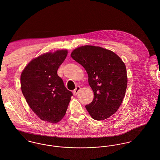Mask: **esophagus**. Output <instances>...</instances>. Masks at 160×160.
Returning a JSON list of instances; mask_svg holds the SVG:
<instances>
[{
  "mask_svg": "<svg viewBox=\"0 0 160 160\" xmlns=\"http://www.w3.org/2000/svg\"><path fill=\"white\" fill-rule=\"evenodd\" d=\"M80 89H81V87H79V86L76 87V88L73 90V92L74 95H76L78 94V93L79 92V91L80 90Z\"/></svg>",
  "mask_w": 160,
  "mask_h": 160,
  "instance_id": "obj_1",
  "label": "esophagus"
}]
</instances>
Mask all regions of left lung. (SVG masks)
Masks as SVG:
<instances>
[{
    "label": "left lung",
    "mask_w": 160,
    "mask_h": 160,
    "mask_svg": "<svg viewBox=\"0 0 160 160\" xmlns=\"http://www.w3.org/2000/svg\"><path fill=\"white\" fill-rule=\"evenodd\" d=\"M71 57L86 70L93 91V101L86 106L89 114L96 120L113 115L127 87V69L122 60L111 51L88 45L75 49Z\"/></svg>",
    "instance_id": "left-lung-1"
}]
</instances>
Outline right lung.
I'll return each instance as SVG.
<instances>
[{"label":"right lung","mask_w":160,"mask_h":160,"mask_svg":"<svg viewBox=\"0 0 160 160\" xmlns=\"http://www.w3.org/2000/svg\"><path fill=\"white\" fill-rule=\"evenodd\" d=\"M67 53V50H59L43 54L32 60L21 73L22 94L31 109L44 121L59 122L73 96L58 74Z\"/></svg>","instance_id":"right-lung-1"}]
</instances>
